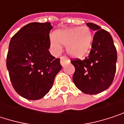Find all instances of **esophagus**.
<instances>
[{
	"instance_id": "obj_1",
	"label": "esophagus",
	"mask_w": 124,
	"mask_h": 124,
	"mask_svg": "<svg viewBox=\"0 0 124 124\" xmlns=\"http://www.w3.org/2000/svg\"><path fill=\"white\" fill-rule=\"evenodd\" d=\"M69 62H70V60H69V59L67 57L62 56V57H60V63H61L62 66H64L66 64H67Z\"/></svg>"
}]
</instances>
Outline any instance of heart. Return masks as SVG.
I'll use <instances>...</instances> for the list:
<instances>
[{"label": "heart", "mask_w": 124, "mask_h": 124, "mask_svg": "<svg viewBox=\"0 0 124 124\" xmlns=\"http://www.w3.org/2000/svg\"><path fill=\"white\" fill-rule=\"evenodd\" d=\"M93 41V34L89 27H72L59 31L52 36L50 42L55 50H60L61 44L66 45L67 53L73 57H81L88 52Z\"/></svg>", "instance_id": "heart-1"}]
</instances>
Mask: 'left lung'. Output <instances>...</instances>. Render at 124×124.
<instances>
[{
    "label": "left lung",
    "instance_id": "1",
    "mask_svg": "<svg viewBox=\"0 0 124 124\" xmlns=\"http://www.w3.org/2000/svg\"><path fill=\"white\" fill-rule=\"evenodd\" d=\"M86 25L96 31L92 49L83 60L71 59L75 68L72 80L83 93L93 95L104 91L112 84L116 70L117 52L109 32L93 23Z\"/></svg>",
    "mask_w": 124,
    "mask_h": 124
}]
</instances>
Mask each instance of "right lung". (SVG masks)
Instances as JSON below:
<instances>
[{"mask_svg":"<svg viewBox=\"0 0 124 124\" xmlns=\"http://www.w3.org/2000/svg\"><path fill=\"white\" fill-rule=\"evenodd\" d=\"M49 22L30 23L11 39L6 66L14 90L28 100H39L52 87L61 70L60 59L51 55Z\"/></svg>","mask_w":124,"mask_h":124,"instance_id":"1","label":"right lung"}]
</instances>
